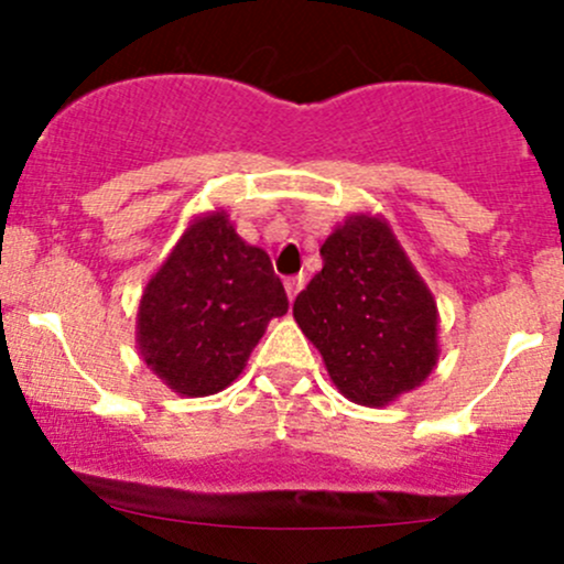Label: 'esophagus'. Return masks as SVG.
I'll use <instances>...</instances> for the list:
<instances>
[{
    "label": "esophagus",
    "instance_id": "1",
    "mask_svg": "<svg viewBox=\"0 0 564 564\" xmlns=\"http://www.w3.org/2000/svg\"><path fill=\"white\" fill-rule=\"evenodd\" d=\"M283 289H286L289 300H292V303H294V297H297V292H300V289H303V275L286 278V281H283Z\"/></svg>",
    "mask_w": 564,
    "mask_h": 564
}]
</instances>
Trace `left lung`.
<instances>
[{
	"label": "left lung",
	"mask_w": 564,
	"mask_h": 564,
	"mask_svg": "<svg viewBox=\"0 0 564 564\" xmlns=\"http://www.w3.org/2000/svg\"><path fill=\"white\" fill-rule=\"evenodd\" d=\"M322 270L294 300V322L333 384L360 406H388L440 360L436 300L382 215H349L322 246Z\"/></svg>",
	"instance_id": "obj_1"
}]
</instances>
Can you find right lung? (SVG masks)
<instances>
[{
	"label": "right lung",
	"mask_w": 564,
	"mask_h": 564,
	"mask_svg": "<svg viewBox=\"0 0 564 564\" xmlns=\"http://www.w3.org/2000/svg\"><path fill=\"white\" fill-rule=\"evenodd\" d=\"M286 308L267 250L248 246L226 209H213L191 220L147 281L135 346L176 395H215L240 377L270 318Z\"/></svg>",
	"instance_id": "obj_1"
}]
</instances>
